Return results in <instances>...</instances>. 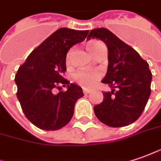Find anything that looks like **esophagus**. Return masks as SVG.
Returning <instances> with one entry per match:
<instances>
[{
	"label": "esophagus",
	"instance_id": "esophagus-1",
	"mask_svg": "<svg viewBox=\"0 0 161 161\" xmlns=\"http://www.w3.org/2000/svg\"><path fill=\"white\" fill-rule=\"evenodd\" d=\"M83 92H84V93L85 94H88L91 92V90H88V89H83Z\"/></svg>",
	"mask_w": 161,
	"mask_h": 161
}]
</instances>
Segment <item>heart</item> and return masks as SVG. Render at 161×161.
<instances>
[{
    "instance_id": "b5f03b06",
    "label": "heart",
    "mask_w": 161,
    "mask_h": 161,
    "mask_svg": "<svg viewBox=\"0 0 161 161\" xmlns=\"http://www.w3.org/2000/svg\"><path fill=\"white\" fill-rule=\"evenodd\" d=\"M100 46H102V45L99 43H91L88 48H89L91 53L93 55ZM70 53H71V51H69L68 53L67 61L69 60ZM100 76H101V74L98 71H77L73 75V80L85 88H91L94 85L96 81L99 80Z\"/></svg>"
}]
</instances>
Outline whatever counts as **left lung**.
Segmentation results:
<instances>
[{"label": "left lung", "mask_w": 161, "mask_h": 161, "mask_svg": "<svg viewBox=\"0 0 161 161\" xmlns=\"http://www.w3.org/2000/svg\"><path fill=\"white\" fill-rule=\"evenodd\" d=\"M99 39L108 49V66L101 81L111 87L103 101L96 105L95 115L110 127H123L136 121L151 94L152 72L139 53L106 28L90 31L87 39Z\"/></svg>", "instance_id": "obj_1"}]
</instances>
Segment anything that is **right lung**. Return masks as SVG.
<instances>
[{
  "label": "right lung",
  "instance_id": "obj_1",
  "mask_svg": "<svg viewBox=\"0 0 161 161\" xmlns=\"http://www.w3.org/2000/svg\"><path fill=\"white\" fill-rule=\"evenodd\" d=\"M89 31L61 28L29 54L17 70V99L27 119L45 130L64 127L74 114L75 104L84 96L80 86L63 78L66 56L74 45L85 40ZM67 87L55 95V88Z\"/></svg>",
  "mask_w": 161,
  "mask_h": 161
}]
</instances>
